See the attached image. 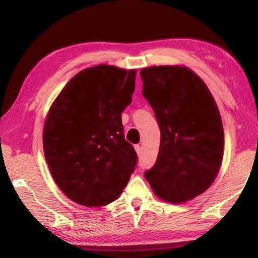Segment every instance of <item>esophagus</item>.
Here are the masks:
<instances>
[{"label":"esophagus","instance_id":"esophagus-1","mask_svg":"<svg viewBox=\"0 0 258 258\" xmlns=\"http://www.w3.org/2000/svg\"><path fill=\"white\" fill-rule=\"evenodd\" d=\"M134 148H135V151H137V154H138L139 156L142 154V148H141V146H140V145H137V146H135Z\"/></svg>","mask_w":258,"mask_h":258}]
</instances>
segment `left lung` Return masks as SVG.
<instances>
[{"label": "left lung", "mask_w": 258, "mask_h": 258, "mask_svg": "<svg viewBox=\"0 0 258 258\" xmlns=\"http://www.w3.org/2000/svg\"><path fill=\"white\" fill-rule=\"evenodd\" d=\"M140 75L160 130L158 157L145 177L166 202L194 199L211 186L223 158L224 132L215 100L186 67L154 66Z\"/></svg>", "instance_id": "1"}]
</instances>
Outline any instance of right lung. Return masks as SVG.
Instances as JSON below:
<instances>
[{
    "label": "right lung",
    "mask_w": 258,
    "mask_h": 258,
    "mask_svg": "<svg viewBox=\"0 0 258 258\" xmlns=\"http://www.w3.org/2000/svg\"><path fill=\"white\" fill-rule=\"evenodd\" d=\"M137 71L86 68L63 87L47 113L43 148L50 172L69 199L101 207L119 197L138 163L121 112L132 102Z\"/></svg>",
    "instance_id": "1"
}]
</instances>
